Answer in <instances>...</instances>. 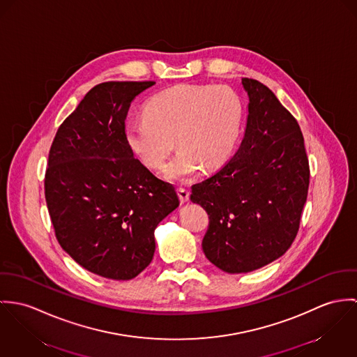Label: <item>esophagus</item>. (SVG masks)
Returning <instances> with one entry per match:
<instances>
[{"label":"esophagus","mask_w":357,"mask_h":357,"mask_svg":"<svg viewBox=\"0 0 357 357\" xmlns=\"http://www.w3.org/2000/svg\"><path fill=\"white\" fill-rule=\"evenodd\" d=\"M178 196H179L181 202H188L189 197H190V192L188 189H185V188H179L178 189Z\"/></svg>","instance_id":"1"}]
</instances>
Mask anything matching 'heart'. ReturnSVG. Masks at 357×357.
<instances>
[{"mask_svg":"<svg viewBox=\"0 0 357 357\" xmlns=\"http://www.w3.org/2000/svg\"><path fill=\"white\" fill-rule=\"evenodd\" d=\"M144 118L126 126V141L134 155L151 169L164 167L172 182L196 178L202 165L218 168L231 156L242 128L243 105L226 84H176L153 96Z\"/></svg>","mask_w":357,"mask_h":357,"instance_id":"b5f03b06","label":"heart"}]
</instances>
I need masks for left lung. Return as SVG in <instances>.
Wrapping results in <instances>:
<instances>
[{
  "instance_id": "left-lung-1",
  "label": "left lung",
  "mask_w": 357,
  "mask_h": 357,
  "mask_svg": "<svg viewBox=\"0 0 357 357\" xmlns=\"http://www.w3.org/2000/svg\"><path fill=\"white\" fill-rule=\"evenodd\" d=\"M242 87L249 102L237 153L190 195L209 215L202 250L229 274L261 268L290 248L310 186L297 120L259 80L242 78Z\"/></svg>"
}]
</instances>
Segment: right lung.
Segmentation results:
<instances>
[{
    "label": "right lung",
    "mask_w": 357,
    "mask_h": 357,
    "mask_svg": "<svg viewBox=\"0 0 357 357\" xmlns=\"http://www.w3.org/2000/svg\"><path fill=\"white\" fill-rule=\"evenodd\" d=\"M155 82L94 86L59 127L45 198L61 248L87 271L128 280L152 261L160 222L179 206L175 188L134 158L126 141L131 101Z\"/></svg>",
    "instance_id": "add662e5"
}]
</instances>
